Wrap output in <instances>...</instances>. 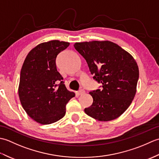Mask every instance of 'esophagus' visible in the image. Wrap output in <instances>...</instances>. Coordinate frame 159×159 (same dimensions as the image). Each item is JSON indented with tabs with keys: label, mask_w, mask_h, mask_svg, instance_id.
<instances>
[{
	"label": "esophagus",
	"mask_w": 159,
	"mask_h": 159,
	"mask_svg": "<svg viewBox=\"0 0 159 159\" xmlns=\"http://www.w3.org/2000/svg\"><path fill=\"white\" fill-rule=\"evenodd\" d=\"M85 93V90H84V89H80L76 93H77L78 96H80V95H83V94H84Z\"/></svg>",
	"instance_id": "34e87169"
}]
</instances>
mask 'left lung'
I'll list each match as a JSON object with an SVG mask.
<instances>
[{
	"label": "left lung",
	"instance_id": "1",
	"mask_svg": "<svg viewBox=\"0 0 159 159\" xmlns=\"http://www.w3.org/2000/svg\"><path fill=\"white\" fill-rule=\"evenodd\" d=\"M74 48L88 64L102 89L89 92L92 106L87 116L100 121L113 120L126 111L137 92L139 67L129 52L111 41L76 42Z\"/></svg>",
	"mask_w": 159,
	"mask_h": 159
}]
</instances>
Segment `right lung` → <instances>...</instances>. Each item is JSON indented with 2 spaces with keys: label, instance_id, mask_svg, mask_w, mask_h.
Returning a JSON list of instances; mask_svg holds the SVG:
<instances>
[{
  "label": "right lung",
  "instance_id": "right-lung-1",
  "mask_svg": "<svg viewBox=\"0 0 159 159\" xmlns=\"http://www.w3.org/2000/svg\"><path fill=\"white\" fill-rule=\"evenodd\" d=\"M70 43L43 42L25 58L20 72L18 95L23 109L38 123L56 122L66 114V105L75 93L67 89L57 71L56 58Z\"/></svg>",
  "mask_w": 159,
  "mask_h": 159
}]
</instances>
